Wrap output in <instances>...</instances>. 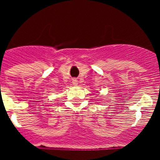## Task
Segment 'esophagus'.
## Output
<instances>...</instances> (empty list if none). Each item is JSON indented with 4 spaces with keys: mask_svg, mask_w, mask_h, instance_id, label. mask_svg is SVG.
Masks as SVG:
<instances>
[{
    "mask_svg": "<svg viewBox=\"0 0 160 160\" xmlns=\"http://www.w3.org/2000/svg\"><path fill=\"white\" fill-rule=\"evenodd\" d=\"M73 82V86H77V85H78V80H77V79H73V82Z\"/></svg>",
    "mask_w": 160,
    "mask_h": 160,
    "instance_id": "esophagus-1",
    "label": "esophagus"
}]
</instances>
